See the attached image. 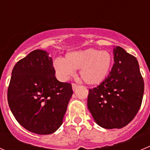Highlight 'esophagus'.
Here are the masks:
<instances>
[{
    "instance_id": "esophagus-1",
    "label": "esophagus",
    "mask_w": 150,
    "mask_h": 150,
    "mask_svg": "<svg viewBox=\"0 0 150 150\" xmlns=\"http://www.w3.org/2000/svg\"><path fill=\"white\" fill-rule=\"evenodd\" d=\"M78 87V85L77 84H76V83H72V88H73V90H75L76 89V88H77Z\"/></svg>"
}]
</instances>
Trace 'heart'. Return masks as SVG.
<instances>
[{
    "label": "heart",
    "mask_w": 150,
    "mask_h": 150,
    "mask_svg": "<svg viewBox=\"0 0 150 150\" xmlns=\"http://www.w3.org/2000/svg\"><path fill=\"white\" fill-rule=\"evenodd\" d=\"M112 57L107 51L88 48L68 53L65 59L57 58L54 67L62 79H68L79 69L80 77L88 85H98L103 82L110 71Z\"/></svg>",
    "instance_id": "b5f03b06"
}]
</instances>
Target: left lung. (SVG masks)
<instances>
[{"label":"left lung","mask_w":150,"mask_h":150,"mask_svg":"<svg viewBox=\"0 0 150 150\" xmlns=\"http://www.w3.org/2000/svg\"><path fill=\"white\" fill-rule=\"evenodd\" d=\"M114 63L108 77L89 89L88 108L98 125L120 129L136 115L143 99L144 83L136 58L114 47Z\"/></svg>","instance_id":"left-lung-1"}]
</instances>
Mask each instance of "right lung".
Returning <instances> with one entry per match:
<instances>
[{
  "label": "right lung",
  "instance_id": "right-lung-1",
  "mask_svg": "<svg viewBox=\"0 0 150 150\" xmlns=\"http://www.w3.org/2000/svg\"><path fill=\"white\" fill-rule=\"evenodd\" d=\"M72 94L71 83L57 79L48 53L35 50L14 66L7 99L21 126L34 133L48 135L62 125Z\"/></svg>",
  "mask_w": 150,
  "mask_h": 150
}]
</instances>
